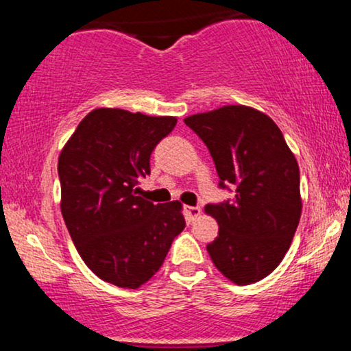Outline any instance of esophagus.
Segmentation results:
<instances>
[{
	"label": "esophagus",
	"mask_w": 351,
	"mask_h": 351,
	"mask_svg": "<svg viewBox=\"0 0 351 351\" xmlns=\"http://www.w3.org/2000/svg\"><path fill=\"white\" fill-rule=\"evenodd\" d=\"M184 213H186V219L189 221V223H193V221H195L196 217H199L201 208H198V206H186V208H184Z\"/></svg>",
	"instance_id": "1"
}]
</instances>
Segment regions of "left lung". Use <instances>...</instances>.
Listing matches in <instances>:
<instances>
[{"mask_svg": "<svg viewBox=\"0 0 351 351\" xmlns=\"http://www.w3.org/2000/svg\"><path fill=\"white\" fill-rule=\"evenodd\" d=\"M216 165L219 186L236 198L206 204L219 224L206 245L217 271L237 285L264 279L289 251L300 221V173L271 117L252 107L224 106L184 119Z\"/></svg>", "mask_w": 351, "mask_h": 351, "instance_id": "left-lung-1", "label": "left lung"}]
</instances>
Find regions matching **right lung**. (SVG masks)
<instances>
[{
  "label": "right lung",
  "instance_id": "right-lung-1",
  "mask_svg": "<svg viewBox=\"0 0 351 351\" xmlns=\"http://www.w3.org/2000/svg\"><path fill=\"white\" fill-rule=\"evenodd\" d=\"M175 125L176 117L95 108L59 155L60 211L72 243L87 267L117 287L150 280L186 226L180 201L135 196L153 148Z\"/></svg>",
  "mask_w": 351,
  "mask_h": 351
}]
</instances>
